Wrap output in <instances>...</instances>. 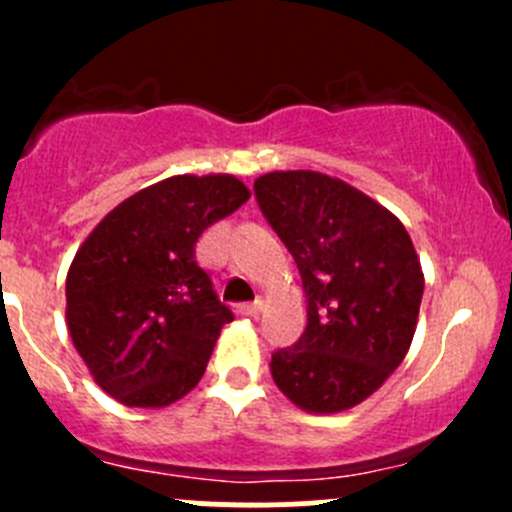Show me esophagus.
<instances>
[{
    "mask_svg": "<svg viewBox=\"0 0 512 512\" xmlns=\"http://www.w3.org/2000/svg\"><path fill=\"white\" fill-rule=\"evenodd\" d=\"M262 309V299H255V302H247V304H240V314L242 317H257Z\"/></svg>",
    "mask_w": 512,
    "mask_h": 512,
    "instance_id": "esophagus-1",
    "label": "esophagus"
}]
</instances>
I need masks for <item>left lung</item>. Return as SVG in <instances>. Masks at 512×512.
Instances as JSON below:
<instances>
[{
  "label": "left lung",
  "instance_id": "1",
  "mask_svg": "<svg viewBox=\"0 0 512 512\" xmlns=\"http://www.w3.org/2000/svg\"><path fill=\"white\" fill-rule=\"evenodd\" d=\"M255 195L307 292V329L272 354V379L307 414L354 409L414 342L423 297L414 242L391 210L317 170H272Z\"/></svg>",
  "mask_w": 512,
  "mask_h": 512
}]
</instances>
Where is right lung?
Segmentation results:
<instances>
[{"label": "right lung", "mask_w": 512, "mask_h": 512, "mask_svg": "<svg viewBox=\"0 0 512 512\" xmlns=\"http://www.w3.org/2000/svg\"><path fill=\"white\" fill-rule=\"evenodd\" d=\"M250 188L235 175H173L123 200L81 242L66 275V327L91 376L133 409H163L203 379L223 324L195 242Z\"/></svg>", "instance_id": "right-lung-1"}]
</instances>
